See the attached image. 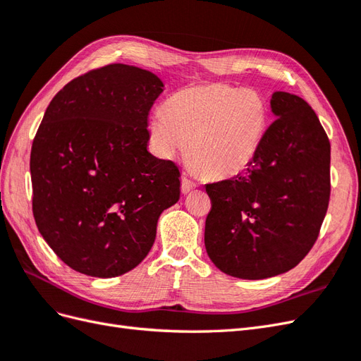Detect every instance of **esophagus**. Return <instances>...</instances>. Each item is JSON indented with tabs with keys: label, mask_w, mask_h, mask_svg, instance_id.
Instances as JSON below:
<instances>
[{
	"label": "esophagus",
	"mask_w": 361,
	"mask_h": 361,
	"mask_svg": "<svg viewBox=\"0 0 361 361\" xmlns=\"http://www.w3.org/2000/svg\"><path fill=\"white\" fill-rule=\"evenodd\" d=\"M195 187H197V183L192 182V180H190L188 178H183V179H182L180 190H182V192H183V194H188V192H190V191H192Z\"/></svg>",
	"instance_id": "obj_1"
}]
</instances>
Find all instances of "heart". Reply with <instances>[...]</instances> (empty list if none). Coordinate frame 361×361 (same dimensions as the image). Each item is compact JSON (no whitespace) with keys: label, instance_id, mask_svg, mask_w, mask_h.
Returning <instances> with one entry per match:
<instances>
[{"label":"heart","instance_id":"heart-1","mask_svg":"<svg viewBox=\"0 0 361 361\" xmlns=\"http://www.w3.org/2000/svg\"><path fill=\"white\" fill-rule=\"evenodd\" d=\"M268 125L269 106L256 90L203 84L174 93L152 114L149 135L159 158H180L190 145L194 173L226 179L255 161Z\"/></svg>","mask_w":361,"mask_h":361}]
</instances>
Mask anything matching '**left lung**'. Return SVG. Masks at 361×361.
Segmentation results:
<instances>
[{
    "label": "left lung",
    "mask_w": 361,
    "mask_h": 361,
    "mask_svg": "<svg viewBox=\"0 0 361 361\" xmlns=\"http://www.w3.org/2000/svg\"><path fill=\"white\" fill-rule=\"evenodd\" d=\"M259 154L244 174L207 183L204 247L224 274L260 280L307 256L330 202V140L312 106L276 92Z\"/></svg>",
    "instance_id": "8db88e82"
}]
</instances>
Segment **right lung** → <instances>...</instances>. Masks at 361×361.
I'll list each match as a JSON object with an SVG mask.
<instances>
[{
  "mask_svg": "<svg viewBox=\"0 0 361 361\" xmlns=\"http://www.w3.org/2000/svg\"><path fill=\"white\" fill-rule=\"evenodd\" d=\"M155 73L108 64L54 96L32 140V215L64 264L92 277L135 268L155 243L161 212L180 195L173 161L147 152Z\"/></svg>",
  "mask_w": 361,
  "mask_h": 361,
  "instance_id": "right-lung-1",
  "label": "right lung"
}]
</instances>
